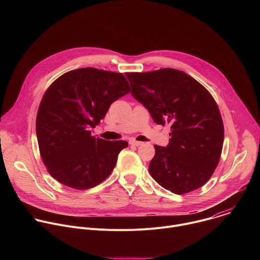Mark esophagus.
I'll list each match as a JSON object with an SVG mask.
<instances>
[{"label":"esophagus","mask_w":260,"mask_h":260,"mask_svg":"<svg viewBox=\"0 0 260 260\" xmlns=\"http://www.w3.org/2000/svg\"><path fill=\"white\" fill-rule=\"evenodd\" d=\"M129 144L134 145V146H140V145L143 144V142H139V141H136V140H131Z\"/></svg>","instance_id":"obj_1"}]
</instances>
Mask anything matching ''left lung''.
I'll return each mask as SVG.
<instances>
[{
    "instance_id": "left-lung-1",
    "label": "left lung",
    "mask_w": 260,
    "mask_h": 260,
    "mask_svg": "<svg viewBox=\"0 0 260 260\" xmlns=\"http://www.w3.org/2000/svg\"><path fill=\"white\" fill-rule=\"evenodd\" d=\"M125 75L133 96L154 122L171 123L169 145H154L152 178L176 194L202 187L218 166L224 140L223 121L212 94L186 73L171 68Z\"/></svg>"
}]
</instances>
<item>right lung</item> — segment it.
Returning <instances> with one entry per match:
<instances>
[{
	"mask_svg": "<svg viewBox=\"0 0 260 260\" xmlns=\"http://www.w3.org/2000/svg\"><path fill=\"white\" fill-rule=\"evenodd\" d=\"M131 91L123 74L95 68L64 73L45 91L36 119L41 157L59 183L78 190L103 182L126 141L91 135L110 105Z\"/></svg>",
	"mask_w": 260,
	"mask_h": 260,
	"instance_id": "obj_1",
	"label": "right lung"
}]
</instances>
